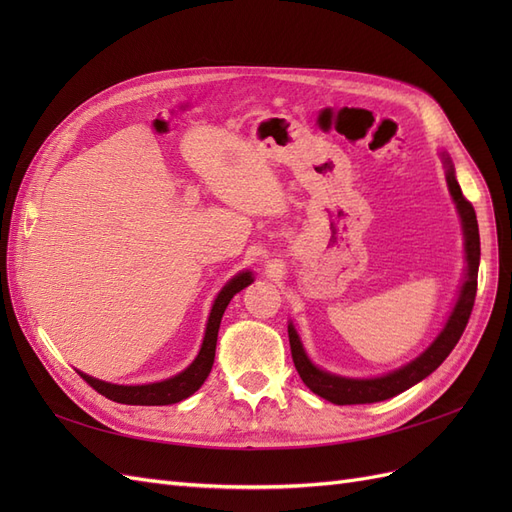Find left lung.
<instances>
[{
    "label": "left lung",
    "mask_w": 512,
    "mask_h": 512,
    "mask_svg": "<svg viewBox=\"0 0 512 512\" xmlns=\"http://www.w3.org/2000/svg\"><path fill=\"white\" fill-rule=\"evenodd\" d=\"M446 162V183L451 196L457 203L461 222H463V235H466V254H468V280L461 288L459 301L453 309L451 318H448L444 331L438 335L436 342H433L416 361L410 365L401 367L389 376L374 378V380H348L331 376L327 371H320L307 359V354L299 342V335L294 331L292 324H288V339H290V352L294 367H297L301 380L312 393L320 395L322 399L331 401L337 406H352V404H374V401H384L399 395L401 391L410 389L416 382L427 378L431 371H436L448 354L453 352L457 346L459 337L463 335L468 327V320L474 307L476 299V286H478V262H480V237H478V222H476V211L470 200L463 196L459 183L455 179L453 164L448 158Z\"/></svg>",
    "instance_id": "obj_1"
}]
</instances>
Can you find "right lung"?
I'll return each instance as SVG.
<instances>
[{
    "instance_id": "1",
    "label": "right lung",
    "mask_w": 512,
    "mask_h": 512,
    "mask_svg": "<svg viewBox=\"0 0 512 512\" xmlns=\"http://www.w3.org/2000/svg\"><path fill=\"white\" fill-rule=\"evenodd\" d=\"M247 284H252V275L250 273H239L237 277L222 288L218 294V299L213 303L211 316L207 322V333L203 339V348H200L196 361L181 371L179 376L156 382V384H141V386H119V384H108L96 378H89L81 374V378L96 389L100 395L106 399H113L117 404H126V406H168V404H177V401L190 397L196 393L203 382L207 380L209 371L213 367L215 359V344H218V331H220V322L224 316V309L230 303V299L235 297L239 290H243Z\"/></svg>"
}]
</instances>
